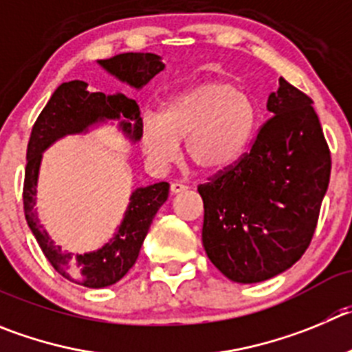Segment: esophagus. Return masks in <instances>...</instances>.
Listing matches in <instances>:
<instances>
[{"label": "esophagus", "instance_id": "esophagus-1", "mask_svg": "<svg viewBox=\"0 0 352 352\" xmlns=\"http://www.w3.org/2000/svg\"><path fill=\"white\" fill-rule=\"evenodd\" d=\"M170 191H172V195H179V192L187 191V186L184 182H179V180H175V182L170 184Z\"/></svg>", "mask_w": 352, "mask_h": 352}]
</instances>
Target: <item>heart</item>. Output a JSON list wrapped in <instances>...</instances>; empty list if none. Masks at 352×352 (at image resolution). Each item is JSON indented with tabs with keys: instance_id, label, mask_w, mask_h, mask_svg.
Wrapping results in <instances>:
<instances>
[{
	"instance_id": "b5f03b06",
	"label": "heart",
	"mask_w": 352,
	"mask_h": 352,
	"mask_svg": "<svg viewBox=\"0 0 352 352\" xmlns=\"http://www.w3.org/2000/svg\"><path fill=\"white\" fill-rule=\"evenodd\" d=\"M258 126L257 102L228 81H206L179 91L140 128L144 156L165 166L186 139V157L201 170L229 168L245 154Z\"/></svg>"
}]
</instances>
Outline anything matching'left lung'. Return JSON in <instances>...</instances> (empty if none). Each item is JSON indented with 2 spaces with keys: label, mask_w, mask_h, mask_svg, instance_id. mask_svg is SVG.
<instances>
[{
  "label": "left lung",
  "mask_w": 352,
  "mask_h": 352,
  "mask_svg": "<svg viewBox=\"0 0 352 352\" xmlns=\"http://www.w3.org/2000/svg\"><path fill=\"white\" fill-rule=\"evenodd\" d=\"M271 120L238 165L201 184L203 246L226 278L261 283L290 269L316 229L330 151L313 100L283 78Z\"/></svg>",
  "instance_id": "8db88e82"
}]
</instances>
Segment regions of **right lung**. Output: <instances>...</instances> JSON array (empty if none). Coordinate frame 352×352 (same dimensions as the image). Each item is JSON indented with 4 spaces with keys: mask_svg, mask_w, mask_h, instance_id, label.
<instances>
[{
    "mask_svg": "<svg viewBox=\"0 0 352 352\" xmlns=\"http://www.w3.org/2000/svg\"><path fill=\"white\" fill-rule=\"evenodd\" d=\"M97 64L111 76L135 90L146 87L157 72L165 69V64L156 54H120L97 60ZM107 123H118V130L131 144L140 140L142 118L133 98H128L123 94L104 95L100 91H88L85 81H69L54 91L32 126L28 144L24 212L29 229L55 271L69 281L88 288L111 287L133 267L154 215L168 199L170 191L168 182L137 187L131 192L126 212L113 238L97 250L74 255L55 245L47 229L43 228L36 210L43 153L64 137L88 133Z\"/></svg>",
    "mask_w": 352,
    "mask_h": 352,
    "instance_id": "add662e5",
    "label": "right lung"
}]
</instances>
